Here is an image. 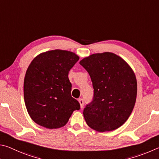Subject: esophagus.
<instances>
[{
  "label": "esophagus",
  "instance_id": "obj_1",
  "mask_svg": "<svg viewBox=\"0 0 159 159\" xmlns=\"http://www.w3.org/2000/svg\"><path fill=\"white\" fill-rule=\"evenodd\" d=\"M78 101H79V102H80V107L82 108L83 107H84V101H83V99L80 98L79 100H78Z\"/></svg>",
  "mask_w": 159,
  "mask_h": 159
}]
</instances>
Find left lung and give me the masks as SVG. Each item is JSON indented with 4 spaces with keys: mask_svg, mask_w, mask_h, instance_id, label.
I'll return each instance as SVG.
<instances>
[{
    "mask_svg": "<svg viewBox=\"0 0 159 159\" xmlns=\"http://www.w3.org/2000/svg\"><path fill=\"white\" fill-rule=\"evenodd\" d=\"M93 83L92 102L83 111L86 122L98 132L121 126L131 114L137 96V80L130 66L112 52L93 54L80 61Z\"/></svg>",
    "mask_w": 159,
    "mask_h": 159,
    "instance_id": "left-lung-1",
    "label": "left lung"
}]
</instances>
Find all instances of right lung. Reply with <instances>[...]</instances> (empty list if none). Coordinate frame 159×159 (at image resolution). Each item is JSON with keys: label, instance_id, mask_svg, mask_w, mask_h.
Masks as SVG:
<instances>
[{"label": "right lung", "instance_id": "right-lung-1", "mask_svg": "<svg viewBox=\"0 0 159 159\" xmlns=\"http://www.w3.org/2000/svg\"><path fill=\"white\" fill-rule=\"evenodd\" d=\"M79 58L72 52L54 49L38 54L30 63L24 77V102L37 124L58 129L80 110L79 102L71 96L68 79V72Z\"/></svg>", "mask_w": 159, "mask_h": 159}]
</instances>
